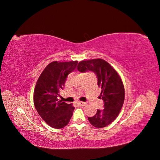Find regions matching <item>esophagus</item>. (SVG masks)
Here are the masks:
<instances>
[{
  "instance_id": "34e87169",
  "label": "esophagus",
  "mask_w": 160,
  "mask_h": 160,
  "mask_svg": "<svg viewBox=\"0 0 160 160\" xmlns=\"http://www.w3.org/2000/svg\"><path fill=\"white\" fill-rule=\"evenodd\" d=\"M77 104H78L79 106H85L86 105V103L85 102H83V101H79V102L77 103Z\"/></svg>"
}]
</instances>
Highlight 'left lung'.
Instances as JSON below:
<instances>
[{
	"instance_id": "left-lung-1",
	"label": "left lung",
	"mask_w": 160,
	"mask_h": 160,
	"mask_svg": "<svg viewBox=\"0 0 160 160\" xmlns=\"http://www.w3.org/2000/svg\"><path fill=\"white\" fill-rule=\"evenodd\" d=\"M77 69L82 72H94L101 89L99 98L103 101L104 109H98L94 116L88 117L89 122L97 128L108 126L117 118L123 107L125 90L122 79L112 66L101 59L81 61Z\"/></svg>"
}]
</instances>
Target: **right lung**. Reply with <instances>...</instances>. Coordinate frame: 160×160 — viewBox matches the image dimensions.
<instances>
[{"label": "right lung", "instance_id": "1", "mask_svg": "<svg viewBox=\"0 0 160 160\" xmlns=\"http://www.w3.org/2000/svg\"><path fill=\"white\" fill-rule=\"evenodd\" d=\"M78 61H52L41 72L34 90V105L45 122L55 129L69 123L75 108L59 101V90L65 85L67 77L76 68Z\"/></svg>", "mask_w": 160, "mask_h": 160}]
</instances>
